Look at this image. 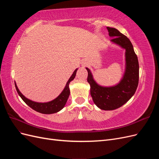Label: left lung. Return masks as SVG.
Returning a JSON list of instances; mask_svg holds the SVG:
<instances>
[{"mask_svg": "<svg viewBox=\"0 0 159 159\" xmlns=\"http://www.w3.org/2000/svg\"><path fill=\"white\" fill-rule=\"evenodd\" d=\"M111 42L125 50V68L121 80L111 86H103L96 82L88 68V82L90 93L96 106L100 109L110 111L119 108L126 103L134 94L139 84V66L137 56L129 38L116 28L107 27Z\"/></svg>", "mask_w": 159, "mask_h": 159, "instance_id": "1", "label": "left lung"}]
</instances>
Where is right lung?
<instances>
[{"instance_id": "1", "label": "right lung", "mask_w": 159, "mask_h": 159, "mask_svg": "<svg viewBox=\"0 0 159 159\" xmlns=\"http://www.w3.org/2000/svg\"><path fill=\"white\" fill-rule=\"evenodd\" d=\"M78 68H76L75 71L73 72V74L71 75L70 79L67 81L65 88L63 89V91H61V93L57 96L56 99L46 103H39L33 102V101L26 98L25 96L20 92V90L18 89L15 81H14V84H15V87L18 95H20V97L22 98V99L26 103V105H28V106L31 107L32 109L35 110L36 111L39 112L40 113L52 114L57 113L64 107L67 101H68V99L69 98V95L70 94L69 84L71 81L75 78L76 72L78 71Z\"/></svg>"}]
</instances>
